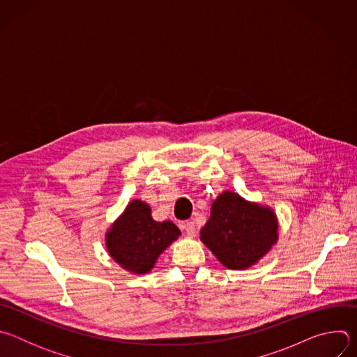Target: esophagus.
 Wrapping results in <instances>:
<instances>
[{
  "instance_id": "1",
  "label": "esophagus",
  "mask_w": 357,
  "mask_h": 357,
  "mask_svg": "<svg viewBox=\"0 0 357 357\" xmlns=\"http://www.w3.org/2000/svg\"><path fill=\"white\" fill-rule=\"evenodd\" d=\"M183 229H185V231H186V234H188L189 237H195V234H196V227H195V223H193V222H186L185 226H183Z\"/></svg>"
}]
</instances>
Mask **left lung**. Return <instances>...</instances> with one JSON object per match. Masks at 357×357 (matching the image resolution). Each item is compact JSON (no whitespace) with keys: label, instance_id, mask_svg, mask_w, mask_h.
<instances>
[{"label":"left lung","instance_id":"1","mask_svg":"<svg viewBox=\"0 0 357 357\" xmlns=\"http://www.w3.org/2000/svg\"><path fill=\"white\" fill-rule=\"evenodd\" d=\"M200 240L226 268L245 270L278 241V219L271 208L225 190L212 203Z\"/></svg>","mask_w":357,"mask_h":357}]
</instances>
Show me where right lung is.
Returning a JSON list of instances; mask_svg holds the SVG:
<instances>
[{"mask_svg": "<svg viewBox=\"0 0 357 357\" xmlns=\"http://www.w3.org/2000/svg\"><path fill=\"white\" fill-rule=\"evenodd\" d=\"M181 230L169 220L157 222L148 203L134 199L106 233L110 257L131 274H146Z\"/></svg>", "mask_w": 357, "mask_h": 357, "instance_id": "right-lung-1", "label": "right lung"}]
</instances>
